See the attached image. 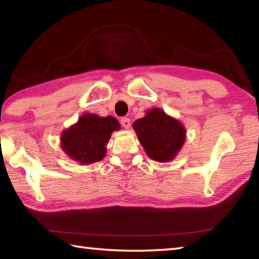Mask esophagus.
<instances>
[{
  "label": "esophagus",
  "instance_id": "obj_1",
  "mask_svg": "<svg viewBox=\"0 0 259 259\" xmlns=\"http://www.w3.org/2000/svg\"><path fill=\"white\" fill-rule=\"evenodd\" d=\"M121 124H122V126H123V128H125V129H129L130 128V119L129 117H122L121 119Z\"/></svg>",
  "mask_w": 259,
  "mask_h": 259
}]
</instances>
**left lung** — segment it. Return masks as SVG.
Instances as JSON below:
<instances>
[{"instance_id":"obj_1","label":"left lung","mask_w":259,"mask_h":259,"mask_svg":"<svg viewBox=\"0 0 259 259\" xmlns=\"http://www.w3.org/2000/svg\"><path fill=\"white\" fill-rule=\"evenodd\" d=\"M138 139L146 154L159 162L174 159L185 140V129L160 108L151 109L134 123Z\"/></svg>"}]
</instances>
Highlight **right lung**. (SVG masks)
Here are the masks:
<instances>
[{
  "label": "right lung",
  "instance_id": "obj_1",
  "mask_svg": "<svg viewBox=\"0 0 259 259\" xmlns=\"http://www.w3.org/2000/svg\"><path fill=\"white\" fill-rule=\"evenodd\" d=\"M119 126V122L113 116L84 114L76 124L61 135V147L74 161L82 164L94 163L105 156L111 135Z\"/></svg>",
  "mask_w": 259,
  "mask_h": 259
}]
</instances>
